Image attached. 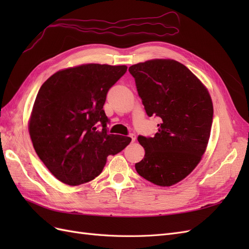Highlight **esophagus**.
<instances>
[{"label":"esophagus","mask_w":249,"mask_h":249,"mask_svg":"<svg viewBox=\"0 0 249 249\" xmlns=\"http://www.w3.org/2000/svg\"><path fill=\"white\" fill-rule=\"evenodd\" d=\"M130 137L132 139V142H134L135 140H136V135H135V134H130Z\"/></svg>","instance_id":"obj_1"}]
</instances>
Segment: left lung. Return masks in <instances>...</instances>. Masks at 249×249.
<instances>
[{
  "mask_svg": "<svg viewBox=\"0 0 249 249\" xmlns=\"http://www.w3.org/2000/svg\"><path fill=\"white\" fill-rule=\"evenodd\" d=\"M129 71L146 114L162 119L155 137H138L145 155L135 168L155 185H176L190 175L206 152L212 99L202 82L176 60H147L130 66Z\"/></svg>",
  "mask_w": 249,
  "mask_h": 249,
  "instance_id": "8db88e82",
  "label": "left lung"
}]
</instances>
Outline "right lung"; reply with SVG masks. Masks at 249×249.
<instances>
[{"mask_svg": "<svg viewBox=\"0 0 249 249\" xmlns=\"http://www.w3.org/2000/svg\"><path fill=\"white\" fill-rule=\"evenodd\" d=\"M126 69L82 64L55 72L40 87L29 118V134L37 156L60 182L78 186L92 180L101 175L109 155L130 144V137L108 134L103 109L108 90Z\"/></svg>", "mask_w": 249, "mask_h": 249, "instance_id": "1", "label": "right lung"}]
</instances>
